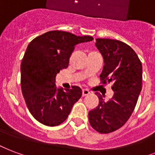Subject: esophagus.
Returning <instances> with one entry per match:
<instances>
[{
	"instance_id": "1",
	"label": "esophagus",
	"mask_w": 155,
	"mask_h": 155,
	"mask_svg": "<svg viewBox=\"0 0 155 155\" xmlns=\"http://www.w3.org/2000/svg\"><path fill=\"white\" fill-rule=\"evenodd\" d=\"M90 94V91L87 89H83L82 90V96H86V95H89Z\"/></svg>"
}]
</instances>
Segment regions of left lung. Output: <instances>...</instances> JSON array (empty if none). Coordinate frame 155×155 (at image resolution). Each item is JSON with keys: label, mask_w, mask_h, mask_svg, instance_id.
I'll return each instance as SVG.
<instances>
[{"label": "left lung", "mask_w": 155, "mask_h": 155, "mask_svg": "<svg viewBox=\"0 0 155 155\" xmlns=\"http://www.w3.org/2000/svg\"><path fill=\"white\" fill-rule=\"evenodd\" d=\"M95 46L104 58L101 83L113 82L114 95L88 114L91 126L102 134L116 131L126 123L134 110L142 88V64L131 46L117 40L97 38Z\"/></svg>", "instance_id": "8db88e82"}]
</instances>
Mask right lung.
<instances>
[{
  "instance_id": "obj_1",
  "label": "right lung",
  "mask_w": 155,
  "mask_h": 155,
  "mask_svg": "<svg viewBox=\"0 0 155 155\" xmlns=\"http://www.w3.org/2000/svg\"><path fill=\"white\" fill-rule=\"evenodd\" d=\"M64 31H50L29 43L21 63V89L29 112L49 127L64 123L73 104L82 96V89L57 88L55 77L67 68L69 58L78 43L92 41Z\"/></svg>"
}]
</instances>
